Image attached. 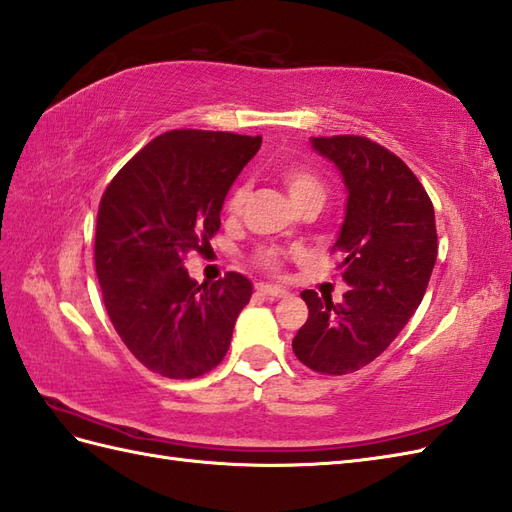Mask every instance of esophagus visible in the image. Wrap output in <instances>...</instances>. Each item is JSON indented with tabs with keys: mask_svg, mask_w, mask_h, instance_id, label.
Here are the masks:
<instances>
[{
	"mask_svg": "<svg viewBox=\"0 0 512 512\" xmlns=\"http://www.w3.org/2000/svg\"><path fill=\"white\" fill-rule=\"evenodd\" d=\"M257 292L264 294V296H270V298H287V296H290V292L283 290V287L266 285V283H259V285H257Z\"/></svg>",
	"mask_w": 512,
	"mask_h": 512,
	"instance_id": "esophagus-1",
	"label": "esophagus"
}]
</instances>
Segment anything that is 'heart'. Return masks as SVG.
<instances>
[{
    "label": "heart",
    "instance_id": "obj_1",
    "mask_svg": "<svg viewBox=\"0 0 512 512\" xmlns=\"http://www.w3.org/2000/svg\"><path fill=\"white\" fill-rule=\"evenodd\" d=\"M283 186L290 194V199L294 201L296 207L305 205L309 201H324L326 196V186L322 177L307 164H285L279 173ZM248 199V188L246 183H240V186H235V190L231 192L229 201H227V212L231 216H238L242 212V207ZM257 261L264 268L274 270L277 268V255L272 251H261L257 253Z\"/></svg>",
    "mask_w": 512,
    "mask_h": 512
}]
</instances>
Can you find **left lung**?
Wrapping results in <instances>:
<instances>
[{
    "instance_id": "obj_1",
    "label": "left lung",
    "mask_w": 512,
    "mask_h": 512,
    "mask_svg": "<svg viewBox=\"0 0 512 512\" xmlns=\"http://www.w3.org/2000/svg\"><path fill=\"white\" fill-rule=\"evenodd\" d=\"M346 188L335 246L344 253L342 303L300 292L309 318L292 339L294 355L320 374L357 372L383 355L424 298L437 261L435 209L400 157L361 136L311 138Z\"/></svg>"
}]
</instances>
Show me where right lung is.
<instances>
[{
  "mask_svg": "<svg viewBox=\"0 0 512 512\" xmlns=\"http://www.w3.org/2000/svg\"><path fill=\"white\" fill-rule=\"evenodd\" d=\"M259 147V136L166 131L103 192L95 235L103 303L123 344L151 372L196 378L227 355L253 283L229 272L199 285L183 257L214 238L227 192Z\"/></svg>",
  "mask_w": 512,
  "mask_h": 512,
  "instance_id": "add662e5",
  "label": "right lung"
}]
</instances>
